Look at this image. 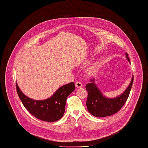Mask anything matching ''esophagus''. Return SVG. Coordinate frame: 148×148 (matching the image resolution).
Instances as JSON below:
<instances>
[{
  "label": "esophagus",
  "mask_w": 148,
  "mask_h": 148,
  "mask_svg": "<svg viewBox=\"0 0 148 148\" xmlns=\"http://www.w3.org/2000/svg\"><path fill=\"white\" fill-rule=\"evenodd\" d=\"M75 85H76V88H81V87L82 86V84L81 82L77 81V82H75Z\"/></svg>",
  "instance_id": "esophagus-1"
}]
</instances>
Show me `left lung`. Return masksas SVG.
Returning <instances> with one entry per match:
<instances>
[{
  "instance_id": "8db88e82",
  "label": "left lung",
  "mask_w": 148,
  "mask_h": 148,
  "mask_svg": "<svg viewBox=\"0 0 148 148\" xmlns=\"http://www.w3.org/2000/svg\"><path fill=\"white\" fill-rule=\"evenodd\" d=\"M126 55V58L130 62L127 53ZM133 79V76L132 81L126 90L121 95L112 99L104 97L94 84V79L90 80V82L86 85V89L88 91L86 104L88 111L97 117L110 116L117 112L124 105L129 96Z\"/></svg>"
}]
</instances>
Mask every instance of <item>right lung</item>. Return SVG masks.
Returning a JSON list of instances; mask_svg holds the SVG:
<instances>
[{
    "mask_svg": "<svg viewBox=\"0 0 148 148\" xmlns=\"http://www.w3.org/2000/svg\"><path fill=\"white\" fill-rule=\"evenodd\" d=\"M17 94L28 112L36 118L47 122L60 119L64 113L66 99L75 89L71 82L60 87L50 98L45 100H34L25 95L16 82Z\"/></svg>",
    "mask_w": 148,
    "mask_h": 148,
    "instance_id": "1",
    "label": "right lung"
}]
</instances>
